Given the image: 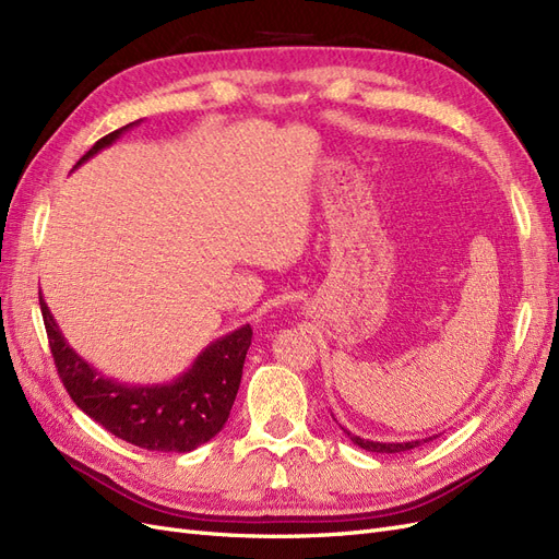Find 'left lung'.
Wrapping results in <instances>:
<instances>
[{
  "label": "left lung",
  "instance_id": "1",
  "mask_svg": "<svg viewBox=\"0 0 559 559\" xmlns=\"http://www.w3.org/2000/svg\"><path fill=\"white\" fill-rule=\"evenodd\" d=\"M341 429H343V433L349 438V441H352L354 445H359V448H364V450H368V452H405V450H413V448H417V445H421V443H429L431 438H436V436H429V438H421V441L380 443V441H368V438H361V436H354V433L347 431L345 427H341Z\"/></svg>",
  "mask_w": 559,
  "mask_h": 559
}]
</instances>
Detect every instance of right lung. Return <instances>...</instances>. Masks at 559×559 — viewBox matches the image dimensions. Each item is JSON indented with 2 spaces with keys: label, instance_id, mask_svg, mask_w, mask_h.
<instances>
[{
  "label": "right lung",
  "instance_id": "obj_1",
  "mask_svg": "<svg viewBox=\"0 0 559 559\" xmlns=\"http://www.w3.org/2000/svg\"><path fill=\"white\" fill-rule=\"evenodd\" d=\"M138 123H128L95 142L76 167L111 146ZM39 306L64 389L79 408L109 433L144 450L191 452L224 429L238 396L242 366L251 345L249 324L216 337L198 354L191 368L170 382L128 384L99 373L67 343L41 294Z\"/></svg>",
  "mask_w": 559,
  "mask_h": 559
}]
</instances>
